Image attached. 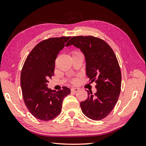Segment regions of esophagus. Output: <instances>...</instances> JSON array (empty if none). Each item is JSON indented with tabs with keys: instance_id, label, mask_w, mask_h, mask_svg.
<instances>
[{
	"instance_id": "34e87169",
	"label": "esophagus",
	"mask_w": 146,
	"mask_h": 146,
	"mask_svg": "<svg viewBox=\"0 0 146 146\" xmlns=\"http://www.w3.org/2000/svg\"><path fill=\"white\" fill-rule=\"evenodd\" d=\"M79 89L77 88H71V91L74 92H77V91H78Z\"/></svg>"
}]
</instances>
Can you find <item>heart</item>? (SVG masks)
Wrapping results in <instances>:
<instances>
[{
  "label": "heart",
  "mask_w": 146,
  "mask_h": 146,
  "mask_svg": "<svg viewBox=\"0 0 146 146\" xmlns=\"http://www.w3.org/2000/svg\"><path fill=\"white\" fill-rule=\"evenodd\" d=\"M78 53H80V52H73V55L76 54H78ZM72 82L73 83H76V80H73Z\"/></svg>",
  "instance_id": "heart-1"
}]
</instances>
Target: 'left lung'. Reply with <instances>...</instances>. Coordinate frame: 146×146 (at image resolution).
<instances>
[{
    "label": "left lung",
    "mask_w": 146,
    "mask_h": 146,
    "mask_svg": "<svg viewBox=\"0 0 146 146\" xmlns=\"http://www.w3.org/2000/svg\"><path fill=\"white\" fill-rule=\"evenodd\" d=\"M74 45L85 55L86 76L96 83L97 92H88L80 103L83 113L92 120H101L111 113L117 103L121 87V72L114 53L108 44L92 36H74L66 46Z\"/></svg>",
    "instance_id": "obj_1"
}]
</instances>
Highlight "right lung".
Wrapping results in <instances>:
<instances>
[{
	"label": "right lung",
	"mask_w": 146,
	"mask_h": 146,
	"mask_svg": "<svg viewBox=\"0 0 146 146\" xmlns=\"http://www.w3.org/2000/svg\"><path fill=\"white\" fill-rule=\"evenodd\" d=\"M70 36L50 38L38 43L26 58L21 74V86L26 107L41 121H49L61 111L64 98L70 93L63 86L58 91L47 87L54 75L56 56Z\"/></svg>",
	"instance_id": "1"
}]
</instances>
